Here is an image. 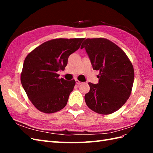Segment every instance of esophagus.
<instances>
[{"label": "esophagus", "instance_id": "obj_1", "mask_svg": "<svg viewBox=\"0 0 153 153\" xmlns=\"http://www.w3.org/2000/svg\"><path fill=\"white\" fill-rule=\"evenodd\" d=\"M76 83H77V84H78V85H79V84H81V83H82V82H79V81L78 80V79H76Z\"/></svg>", "mask_w": 153, "mask_h": 153}]
</instances>
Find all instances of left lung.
I'll return each mask as SVG.
<instances>
[{
    "label": "left lung",
    "mask_w": 153,
    "mask_h": 153,
    "mask_svg": "<svg viewBox=\"0 0 153 153\" xmlns=\"http://www.w3.org/2000/svg\"><path fill=\"white\" fill-rule=\"evenodd\" d=\"M83 48L93 70L99 71V83H88L86 105L100 114H110L121 108L131 95L134 67L123 51L107 39H86L81 47Z\"/></svg>",
    "instance_id": "1"
}]
</instances>
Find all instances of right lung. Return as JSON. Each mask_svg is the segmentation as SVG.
<instances>
[{
	"label": "right lung",
	"instance_id": "add662e5",
	"mask_svg": "<svg viewBox=\"0 0 153 153\" xmlns=\"http://www.w3.org/2000/svg\"><path fill=\"white\" fill-rule=\"evenodd\" d=\"M84 38L54 39L45 42L27 54L21 73V83L29 99L39 111L51 114L64 108L76 84L74 79H59L71 54Z\"/></svg>",
	"mask_w": 153,
	"mask_h": 153
}]
</instances>
